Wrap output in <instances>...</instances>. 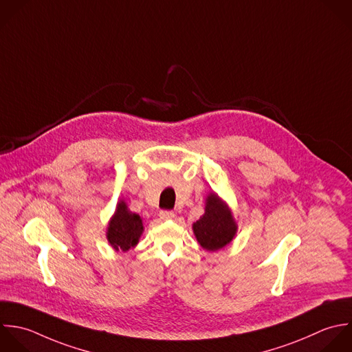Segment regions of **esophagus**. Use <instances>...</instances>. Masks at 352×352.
Instances as JSON below:
<instances>
[{
  "label": "esophagus",
  "instance_id": "esophagus-1",
  "mask_svg": "<svg viewBox=\"0 0 352 352\" xmlns=\"http://www.w3.org/2000/svg\"><path fill=\"white\" fill-rule=\"evenodd\" d=\"M159 217H160V219H163V221H168V219H173V218L175 217V214H174L173 211H168V210H162V211L159 212Z\"/></svg>",
  "mask_w": 352,
  "mask_h": 352
}]
</instances>
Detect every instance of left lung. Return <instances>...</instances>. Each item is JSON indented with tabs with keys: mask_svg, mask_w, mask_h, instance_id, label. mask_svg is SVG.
Listing matches in <instances>:
<instances>
[{
	"mask_svg": "<svg viewBox=\"0 0 352 352\" xmlns=\"http://www.w3.org/2000/svg\"><path fill=\"white\" fill-rule=\"evenodd\" d=\"M236 230V222L228 207L217 195H210L206 214L193 223V232L200 245L207 251H218L233 240Z\"/></svg>",
	"mask_w": 352,
	"mask_h": 352,
	"instance_id": "1",
	"label": "left lung"
}]
</instances>
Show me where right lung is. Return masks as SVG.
<instances>
[{
	"mask_svg": "<svg viewBox=\"0 0 352 352\" xmlns=\"http://www.w3.org/2000/svg\"><path fill=\"white\" fill-rule=\"evenodd\" d=\"M142 230L144 226L141 217L130 212L124 201H120L116 207L113 218L109 222L107 239L116 251H129L138 243Z\"/></svg>",
	"mask_w": 352,
	"mask_h": 352,
	"instance_id": "right-lung-1",
	"label": "right lung"
}]
</instances>
